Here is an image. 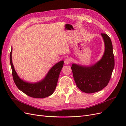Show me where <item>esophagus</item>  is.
<instances>
[{"label": "esophagus", "mask_w": 126, "mask_h": 126, "mask_svg": "<svg viewBox=\"0 0 126 126\" xmlns=\"http://www.w3.org/2000/svg\"><path fill=\"white\" fill-rule=\"evenodd\" d=\"M64 63L65 64H68L70 63V60L69 58H66L65 59H64Z\"/></svg>", "instance_id": "obj_1"}]
</instances>
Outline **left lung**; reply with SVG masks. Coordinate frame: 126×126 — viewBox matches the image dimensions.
<instances>
[{"instance_id": "obj_1", "label": "left lung", "mask_w": 126, "mask_h": 126, "mask_svg": "<svg viewBox=\"0 0 126 126\" xmlns=\"http://www.w3.org/2000/svg\"><path fill=\"white\" fill-rule=\"evenodd\" d=\"M101 34L105 45L102 58L92 66L86 67L72 64L71 67L76 85L87 94L97 92L107 86L115 66L111 39L106 33Z\"/></svg>"}]
</instances>
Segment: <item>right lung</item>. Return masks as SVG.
I'll return each instance as SVG.
<instances>
[{
	"instance_id": "1",
	"label": "right lung",
	"mask_w": 126,
	"mask_h": 126,
	"mask_svg": "<svg viewBox=\"0 0 126 126\" xmlns=\"http://www.w3.org/2000/svg\"><path fill=\"white\" fill-rule=\"evenodd\" d=\"M12 49L10 53V63L14 81L18 88L27 96L36 98H44L50 96L55 91L59 74L63 65V61L56 63L49 71L43 80L35 83L25 82L18 77L15 71L11 59Z\"/></svg>"
}]
</instances>
